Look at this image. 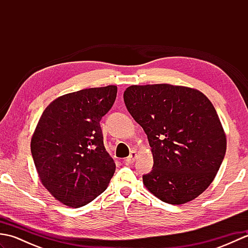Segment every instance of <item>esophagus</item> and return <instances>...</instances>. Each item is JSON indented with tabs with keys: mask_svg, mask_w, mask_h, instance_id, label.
<instances>
[{
	"mask_svg": "<svg viewBox=\"0 0 248 248\" xmlns=\"http://www.w3.org/2000/svg\"><path fill=\"white\" fill-rule=\"evenodd\" d=\"M136 157H138V154H136V151L135 150L131 151L130 155L127 157V159H125V163H127V164H132V163L135 162Z\"/></svg>",
	"mask_w": 248,
	"mask_h": 248,
	"instance_id": "esophagus-1",
	"label": "esophagus"
}]
</instances>
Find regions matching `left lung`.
Segmentation results:
<instances>
[{
	"instance_id": "obj_1",
	"label": "left lung",
	"mask_w": 248,
	"mask_h": 248,
	"mask_svg": "<svg viewBox=\"0 0 248 248\" xmlns=\"http://www.w3.org/2000/svg\"><path fill=\"white\" fill-rule=\"evenodd\" d=\"M124 100L151 147L146 188L170 204L198 197L214 180L227 147L211 101L197 89L170 84L131 85Z\"/></svg>"
}]
</instances>
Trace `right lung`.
<instances>
[{
  "mask_svg": "<svg viewBox=\"0 0 248 248\" xmlns=\"http://www.w3.org/2000/svg\"><path fill=\"white\" fill-rule=\"evenodd\" d=\"M117 86L86 88L56 98L31 140L43 186L60 202L80 208L103 193L116 165L105 150L100 120L113 107Z\"/></svg>",
  "mask_w": 248,
  "mask_h": 248,
  "instance_id": "obj_1",
  "label": "right lung"
}]
</instances>
